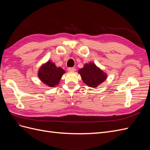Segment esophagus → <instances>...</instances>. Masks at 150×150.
<instances>
[{"label":"esophagus","mask_w":150,"mask_h":150,"mask_svg":"<svg viewBox=\"0 0 150 150\" xmlns=\"http://www.w3.org/2000/svg\"><path fill=\"white\" fill-rule=\"evenodd\" d=\"M67 71L69 72H74L76 71V69L74 67H69V68H67Z\"/></svg>","instance_id":"34e87169"}]
</instances>
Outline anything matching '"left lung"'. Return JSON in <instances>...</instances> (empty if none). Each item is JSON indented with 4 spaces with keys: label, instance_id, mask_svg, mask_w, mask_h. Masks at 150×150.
<instances>
[{
    "label": "left lung",
    "instance_id": "left-lung-1",
    "mask_svg": "<svg viewBox=\"0 0 150 150\" xmlns=\"http://www.w3.org/2000/svg\"><path fill=\"white\" fill-rule=\"evenodd\" d=\"M83 83L91 88H96L107 79V74L94 62L86 63L78 70Z\"/></svg>",
    "mask_w": 150,
    "mask_h": 150
}]
</instances>
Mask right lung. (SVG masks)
Wrapping results in <instances>:
<instances>
[{
    "label": "right lung",
    "mask_w": 150,
    "mask_h": 150,
    "mask_svg": "<svg viewBox=\"0 0 150 150\" xmlns=\"http://www.w3.org/2000/svg\"><path fill=\"white\" fill-rule=\"evenodd\" d=\"M65 72L62 68L57 67L54 62L49 60L40 66L38 76L42 83L50 88H54L59 84L62 76Z\"/></svg>",
    "instance_id": "right-lung-1"
}]
</instances>
